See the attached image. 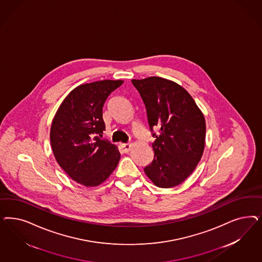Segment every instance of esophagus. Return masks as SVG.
Segmentation results:
<instances>
[{
    "label": "esophagus",
    "instance_id": "1",
    "mask_svg": "<svg viewBox=\"0 0 262 262\" xmlns=\"http://www.w3.org/2000/svg\"><path fill=\"white\" fill-rule=\"evenodd\" d=\"M121 147H122V149H123V151L128 152L130 150V148H131V144L130 143H126V144H121Z\"/></svg>",
    "mask_w": 262,
    "mask_h": 262
}]
</instances>
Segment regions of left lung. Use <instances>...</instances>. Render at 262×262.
<instances>
[{
  "instance_id": "8db88e82",
  "label": "left lung",
  "mask_w": 262,
  "mask_h": 262,
  "mask_svg": "<svg viewBox=\"0 0 262 262\" xmlns=\"http://www.w3.org/2000/svg\"><path fill=\"white\" fill-rule=\"evenodd\" d=\"M144 101L154 158L145 174L160 188L182 183L203 156L205 120L192 96L171 81L160 77L132 80ZM158 132L155 133V130Z\"/></svg>"
}]
</instances>
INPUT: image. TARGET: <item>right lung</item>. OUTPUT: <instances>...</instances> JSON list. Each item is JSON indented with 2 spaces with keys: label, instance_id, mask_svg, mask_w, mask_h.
<instances>
[{
  "label": "right lung",
  "instance_id": "1",
  "mask_svg": "<svg viewBox=\"0 0 262 262\" xmlns=\"http://www.w3.org/2000/svg\"><path fill=\"white\" fill-rule=\"evenodd\" d=\"M123 81L81 84L69 93L52 121L50 141L55 158L70 178L89 187L99 185L117 168L120 154L102 139L103 106Z\"/></svg>",
  "mask_w": 262,
  "mask_h": 262
}]
</instances>
